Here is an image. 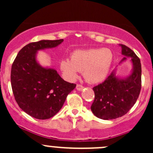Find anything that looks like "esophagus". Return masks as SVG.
Here are the masks:
<instances>
[{
	"label": "esophagus",
	"instance_id": "34e87169",
	"mask_svg": "<svg viewBox=\"0 0 153 153\" xmlns=\"http://www.w3.org/2000/svg\"><path fill=\"white\" fill-rule=\"evenodd\" d=\"M83 86H82V85H79V84H78V85H76V89L78 91H82V89H83Z\"/></svg>",
	"mask_w": 153,
	"mask_h": 153
}]
</instances>
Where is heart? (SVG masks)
<instances>
[{
	"label": "heart",
	"instance_id": "b5f03b06",
	"mask_svg": "<svg viewBox=\"0 0 153 153\" xmlns=\"http://www.w3.org/2000/svg\"><path fill=\"white\" fill-rule=\"evenodd\" d=\"M114 55L108 48L78 50L71 54V59L63 58L59 68L63 76L70 81L83 71L84 78L90 83H99L108 76L113 62Z\"/></svg>",
	"mask_w": 153,
	"mask_h": 153
}]
</instances>
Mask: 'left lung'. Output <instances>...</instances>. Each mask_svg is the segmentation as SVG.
I'll use <instances>...</instances> for the list:
<instances>
[{"label":"left lung","mask_w":153,"mask_h":153,"mask_svg":"<svg viewBox=\"0 0 153 153\" xmlns=\"http://www.w3.org/2000/svg\"><path fill=\"white\" fill-rule=\"evenodd\" d=\"M120 62L130 57L133 68L125 78L116 75L114 70L104 82L93 88L95 99L91 106L93 114L104 120L114 119L127 113L134 105L141 90L142 68L140 59L130 48L123 45Z\"/></svg>","instance_id":"left-lung-1"}]
</instances>
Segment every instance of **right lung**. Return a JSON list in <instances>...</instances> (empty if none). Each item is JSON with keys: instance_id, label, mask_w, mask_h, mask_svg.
<instances>
[{"instance_id": "add662e5", "label": "right lung", "mask_w": 153, "mask_h": 153, "mask_svg": "<svg viewBox=\"0 0 153 153\" xmlns=\"http://www.w3.org/2000/svg\"><path fill=\"white\" fill-rule=\"evenodd\" d=\"M63 39L41 40L26 45L11 67L10 82L15 100L27 114L38 119L54 117L76 85L65 81L56 70L44 68L36 60L39 50L54 48Z\"/></svg>"}]
</instances>
